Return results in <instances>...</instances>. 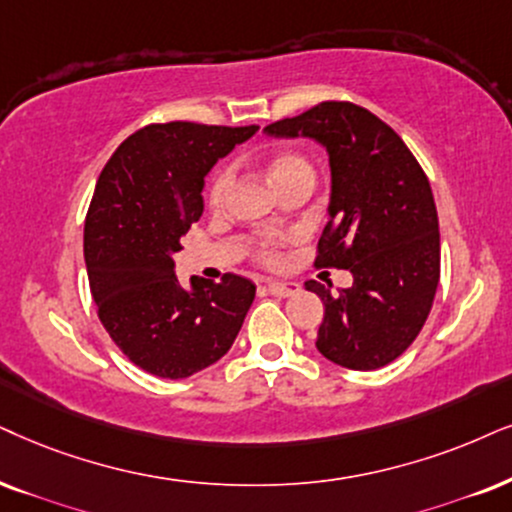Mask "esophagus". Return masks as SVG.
<instances>
[{"label":"esophagus","mask_w":512,"mask_h":512,"mask_svg":"<svg viewBox=\"0 0 512 512\" xmlns=\"http://www.w3.org/2000/svg\"><path fill=\"white\" fill-rule=\"evenodd\" d=\"M267 290L274 297H290V295H297L300 293V286L297 283H283V281H269L267 283Z\"/></svg>","instance_id":"1"}]
</instances>
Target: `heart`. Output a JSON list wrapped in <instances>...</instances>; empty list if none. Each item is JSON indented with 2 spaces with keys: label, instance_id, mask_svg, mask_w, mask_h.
<instances>
[{
  "label": "heart",
  "instance_id": "1",
  "mask_svg": "<svg viewBox=\"0 0 512 512\" xmlns=\"http://www.w3.org/2000/svg\"><path fill=\"white\" fill-rule=\"evenodd\" d=\"M295 170H309V167L304 165V160L297 158V155H278V158L271 160V165H269L271 184H274V181H278L281 177H286V174L295 172ZM229 186H231V172L224 167V170H219L215 174V179H212V184H210V203L212 205L222 203L226 191H229ZM260 252H262V260L276 262V250H274V245H271V243H264Z\"/></svg>",
  "mask_w": 512,
  "mask_h": 512
}]
</instances>
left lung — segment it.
Segmentation results:
<instances>
[{
	"label": "left lung",
	"instance_id": "8db88e82",
	"mask_svg": "<svg viewBox=\"0 0 512 512\" xmlns=\"http://www.w3.org/2000/svg\"><path fill=\"white\" fill-rule=\"evenodd\" d=\"M276 139H314L328 153L331 200L316 267L354 283L323 302L316 349L333 364L375 371L404 354L428 319L439 283V222L430 181L390 125L366 108L326 101L264 127Z\"/></svg>",
	"mask_w": 512,
	"mask_h": 512
}]
</instances>
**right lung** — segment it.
<instances>
[{
    "mask_svg": "<svg viewBox=\"0 0 512 512\" xmlns=\"http://www.w3.org/2000/svg\"><path fill=\"white\" fill-rule=\"evenodd\" d=\"M196 122L148 125L127 137L96 181L84 262L99 319L122 354L158 378H189L224 357L255 300L252 281L184 288L181 236L203 215L205 177L257 132Z\"/></svg>",
    "mask_w": 512,
    "mask_h": 512,
    "instance_id": "add662e5",
    "label": "right lung"
}]
</instances>
